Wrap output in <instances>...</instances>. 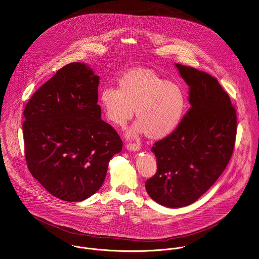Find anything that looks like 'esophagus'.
Here are the masks:
<instances>
[{"mask_svg":"<svg viewBox=\"0 0 259 259\" xmlns=\"http://www.w3.org/2000/svg\"><path fill=\"white\" fill-rule=\"evenodd\" d=\"M126 148H127V150H129V151L136 152V151H139L141 147H140L139 144H136V143H128V144L126 145Z\"/></svg>","mask_w":259,"mask_h":259,"instance_id":"34e87169","label":"esophagus"}]
</instances>
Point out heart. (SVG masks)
Instances as JSON below:
<instances>
[{"mask_svg": "<svg viewBox=\"0 0 259 259\" xmlns=\"http://www.w3.org/2000/svg\"><path fill=\"white\" fill-rule=\"evenodd\" d=\"M117 84L118 89L106 87L100 94L101 108L111 124L125 127L136 109L138 121L130 130V136L147 133L152 139H163L179 128L186 106L179 84L147 69L125 73Z\"/></svg>", "mask_w": 259, "mask_h": 259, "instance_id": "1", "label": "heart"}]
</instances>
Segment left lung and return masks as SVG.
I'll return each mask as SVG.
<instances>
[{
	"instance_id": "obj_1",
	"label": "left lung",
	"mask_w": 259,
	"mask_h": 259,
	"mask_svg": "<svg viewBox=\"0 0 259 259\" xmlns=\"http://www.w3.org/2000/svg\"><path fill=\"white\" fill-rule=\"evenodd\" d=\"M189 85L190 109L179 128L156 142L157 172L146 181L150 197L168 208L192 204L225 170L234 152L237 112L218 80L176 64Z\"/></svg>"
}]
</instances>
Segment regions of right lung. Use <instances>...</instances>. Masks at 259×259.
Here are the masks:
<instances>
[{
    "label": "right lung",
    "mask_w": 259,
    "mask_h": 259,
    "mask_svg": "<svg viewBox=\"0 0 259 259\" xmlns=\"http://www.w3.org/2000/svg\"><path fill=\"white\" fill-rule=\"evenodd\" d=\"M100 77L74 62L57 71L26 103L24 153L32 177L68 202L91 197L102 185L122 140L100 118Z\"/></svg>",
    "instance_id": "1"
}]
</instances>
